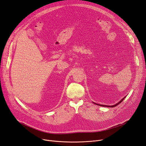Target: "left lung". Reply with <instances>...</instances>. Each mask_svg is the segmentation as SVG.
Masks as SVG:
<instances>
[{"mask_svg":"<svg viewBox=\"0 0 146 146\" xmlns=\"http://www.w3.org/2000/svg\"><path fill=\"white\" fill-rule=\"evenodd\" d=\"M125 98V97H123L121 100H120L119 102H118L117 103H116V104H115V105H113V106H107V105H102V104H96V103H94V104H97V105H98V106H103V107H116L117 105H118L119 104H120V103H122V101L124 100V98Z\"/></svg>","mask_w":146,"mask_h":146,"instance_id":"obj_1","label":"left lung"}]
</instances>
